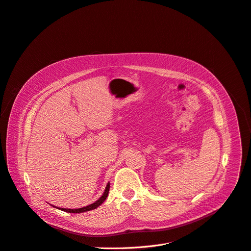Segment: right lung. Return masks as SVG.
Wrapping results in <instances>:
<instances>
[{
    "instance_id": "add662e5",
    "label": "right lung",
    "mask_w": 251,
    "mask_h": 251,
    "mask_svg": "<svg viewBox=\"0 0 251 251\" xmlns=\"http://www.w3.org/2000/svg\"><path fill=\"white\" fill-rule=\"evenodd\" d=\"M108 191H110V183L106 184L105 190H104L102 196H101V197H100L99 200L95 201L94 203H92V204H90V205H88V206L82 207V208H77V209H68V208H59V209L62 210V211L70 212V213H82V212H86V211H89V210H93V209L97 208V207H99L100 205H101V204L104 202V200L106 199L107 195H108Z\"/></svg>"
}]
</instances>
